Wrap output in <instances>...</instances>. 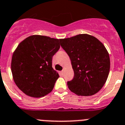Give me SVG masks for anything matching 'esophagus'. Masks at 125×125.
<instances>
[{"mask_svg": "<svg viewBox=\"0 0 125 125\" xmlns=\"http://www.w3.org/2000/svg\"><path fill=\"white\" fill-rule=\"evenodd\" d=\"M63 73H64V71H63V70H62V71H61L60 72V74L61 75H63Z\"/></svg>", "mask_w": 125, "mask_h": 125, "instance_id": "obj_1", "label": "esophagus"}]
</instances>
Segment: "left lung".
I'll list each match as a JSON object with an SVG mask.
<instances>
[{
  "instance_id": "8db88e82",
  "label": "left lung",
  "mask_w": 125,
  "mask_h": 125,
  "mask_svg": "<svg viewBox=\"0 0 125 125\" xmlns=\"http://www.w3.org/2000/svg\"><path fill=\"white\" fill-rule=\"evenodd\" d=\"M60 45L71 60L74 77L69 89L79 96H92L102 88L108 77L110 58L99 40L88 34L60 39Z\"/></svg>"
}]
</instances>
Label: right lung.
<instances>
[{
	"label": "right lung",
	"mask_w": 125,
	"mask_h": 125,
	"mask_svg": "<svg viewBox=\"0 0 125 125\" xmlns=\"http://www.w3.org/2000/svg\"><path fill=\"white\" fill-rule=\"evenodd\" d=\"M59 39L34 35L22 41L11 63L17 87L27 96L40 98L52 90L59 73L52 66V57L60 49Z\"/></svg>",
	"instance_id": "obj_1"
}]
</instances>
